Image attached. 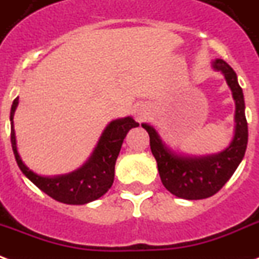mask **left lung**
Returning <instances> with one entry per match:
<instances>
[{
  "label": "left lung",
  "instance_id": "left-lung-1",
  "mask_svg": "<svg viewBox=\"0 0 259 259\" xmlns=\"http://www.w3.org/2000/svg\"><path fill=\"white\" fill-rule=\"evenodd\" d=\"M211 67L224 75L235 101V130L227 148L218 154L203 156L183 154L166 144L154 126L141 123L148 132L151 151L156 159L164 188L177 198L188 200L206 199L217 193L243 160L248 141L244 96L237 82L236 72L222 59L212 60Z\"/></svg>",
  "mask_w": 259,
  "mask_h": 259
}]
</instances>
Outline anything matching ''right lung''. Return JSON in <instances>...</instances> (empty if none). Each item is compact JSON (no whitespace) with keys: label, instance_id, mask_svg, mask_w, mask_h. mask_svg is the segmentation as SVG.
<instances>
[{"label":"right lung","instance_id":"add662e5","mask_svg":"<svg viewBox=\"0 0 259 259\" xmlns=\"http://www.w3.org/2000/svg\"><path fill=\"white\" fill-rule=\"evenodd\" d=\"M19 105L16 97L11 107V143L17 166L22 173L37 185L42 192L49 195L57 202L66 204H86L101 198L114 183L115 162L119 155L124 137L132 127L139 123L132 116L111 120L103 130L89 159L81 167L60 176H41L27 167L19 155L16 145V133L13 124V115Z\"/></svg>","mask_w":259,"mask_h":259}]
</instances>
